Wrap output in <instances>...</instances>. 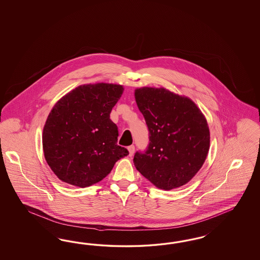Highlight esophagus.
<instances>
[{
	"label": "esophagus",
	"mask_w": 260,
	"mask_h": 260,
	"mask_svg": "<svg viewBox=\"0 0 260 260\" xmlns=\"http://www.w3.org/2000/svg\"><path fill=\"white\" fill-rule=\"evenodd\" d=\"M127 150H128V155L133 156L134 154V151H135V147H134V145H132V146H129L127 148Z\"/></svg>",
	"instance_id": "34e87169"
}]
</instances>
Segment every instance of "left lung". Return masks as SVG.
<instances>
[{"mask_svg": "<svg viewBox=\"0 0 260 260\" xmlns=\"http://www.w3.org/2000/svg\"><path fill=\"white\" fill-rule=\"evenodd\" d=\"M137 107L150 132V145L136 152V170L158 189H177L202 168L210 150V129L190 98L165 87L134 90Z\"/></svg>", "mask_w": 260, "mask_h": 260, "instance_id": "8db88e82", "label": "left lung"}]
</instances>
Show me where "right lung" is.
Returning <instances> with one entry per match:
<instances>
[{
    "label": "right lung",
    "mask_w": 260,
    "mask_h": 260,
    "mask_svg": "<svg viewBox=\"0 0 260 260\" xmlns=\"http://www.w3.org/2000/svg\"><path fill=\"white\" fill-rule=\"evenodd\" d=\"M124 92L118 84H85L63 95L47 116L43 150L61 181L86 188L103 180L128 151L117 145L110 111Z\"/></svg>",
    "instance_id": "obj_1"
}]
</instances>
